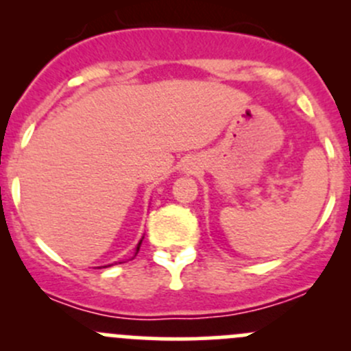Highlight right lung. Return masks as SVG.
Segmentation results:
<instances>
[{"instance_id": "add662e5", "label": "right lung", "mask_w": 351, "mask_h": 351, "mask_svg": "<svg viewBox=\"0 0 351 351\" xmlns=\"http://www.w3.org/2000/svg\"><path fill=\"white\" fill-rule=\"evenodd\" d=\"M139 247H141V243L137 244V250H136V254H137V251H139Z\"/></svg>"}]
</instances>
